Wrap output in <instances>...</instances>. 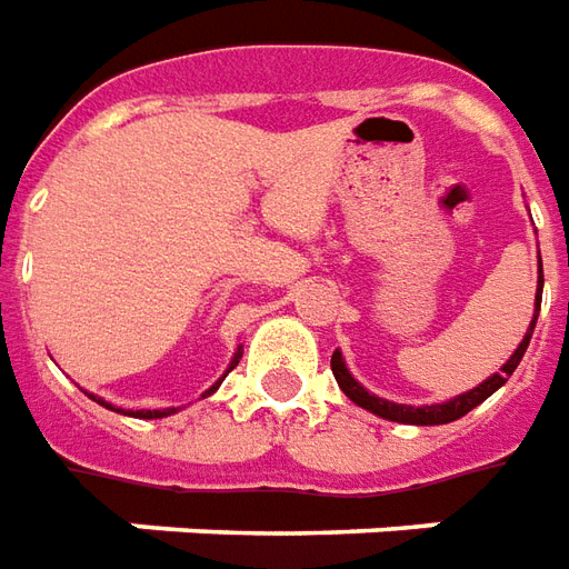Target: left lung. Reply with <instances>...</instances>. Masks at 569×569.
Returning a JSON list of instances; mask_svg holds the SVG:
<instances>
[{
  "label": "left lung",
  "instance_id": "8db88e82",
  "mask_svg": "<svg viewBox=\"0 0 569 569\" xmlns=\"http://www.w3.org/2000/svg\"><path fill=\"white\" fill-rule=\"evenodd\" d=\"M540 293H542V260H540ZM540 293H537V312H533V321H530L528 333L521 339V346L516 348V355L506 360L500 372H495L491 379H485L479 388H472V391L460 393L449 403H437V406H403V403H391V400H379V397H372L367 388H360L358 381L351 379V372L346 370V363H342V355L336 351L333 360H330V370H333L336 381H339V388L346 391L348 400H355L363 409H370L379 418H388V421H400V425H449V421H458L460 416H467L470 409H476L479 403H485L491 393L506 385V379L516 372V367L525 358V351H528L530 336H533V327H537V315H540Z\"/></svg>",
  "mask_w": 569,
  "mask_h": 569
}]
</instances>
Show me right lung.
I'll use <instances>...</instances> for the list:
<instances>
[{
    "label": "right lung",
    "mask_w": 569,
    "mask_h": 569,
    "mask_svg": "<svg viewBox=\"0 0 569 569\" xmlns=\"http://www.w3.org/2000/svg\"><path fill=\"white\" fill-rule=\"evenodd\" d=\"M239 358H242V355H236L233 367L239 363ZM233 367H230V370H233ZM218 385H221V381H218ZM218 385H214V388H218ZM214 388H211V391H214ZM90 397H93V393H90ZM93 400H97V397H93ZM97 403H102V400H97ZM106 406H109V403H106ZM169 412H176V409H153V412H151V409H139V412H136V418H163V416H169Z\"/></svg>",
    "instance_id": "obj_1"
}]
</instances>
